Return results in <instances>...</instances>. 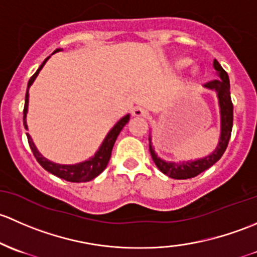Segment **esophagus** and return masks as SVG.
Listing matches in <instances>:
<instances>
[{
  "mask_svg": "<svg viewBox=\"0 0 257 257\" xmlns=\"http://www.w3.org/2000/svg\"><path fill=\"white\" fill-rule=\"evenodd\" d=\"M134 116H137V117H147L148 111L142 109V107H135Z\"/></svg>",
  "mask_w": 257,
  "mask_h": 257,
  "instance_id": "obj_1",
  "label": "esophagus"
}]
</instances>
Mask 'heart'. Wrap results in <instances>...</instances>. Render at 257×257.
Instances as JSON below:
<instances>
[{"label":"heart","mask_w":257,"mask_h":257,"mask_svg":"<svg viewBox=\"0 0 257 257\" xmlns=\"http://www.w3.org/2000/svg\"><path fill=\"white\" fill-rule=\"evenodd\" d=\"M189 59H187V58H179L176 62V65L178 68H187L189 65Z\"/></svg>","instance_id":"b5f03b06"}]
</instances>
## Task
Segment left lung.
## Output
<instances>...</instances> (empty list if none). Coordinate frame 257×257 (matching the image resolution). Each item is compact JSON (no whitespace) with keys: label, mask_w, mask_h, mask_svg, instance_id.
<instances>
[{"label":"left lung","mask_w":257,"mask_h":257,"mask_svg":"<svg viewBox=\"0 0 257 257\" xmlns=\"http://www.w3.org/2000/svg\"><path fill=\"white\" fill-rule=\"evenodd\" d=\"M214 69L218 73V79L211 80L205 84V88L215 90L218 94L219 106H220L221 113V135L220 141H219L216 150L211 153L210 156L202 158L197 161H189V162L183 163H174V162H166L157 157L155 153L152 145H151L150 139V152L153 162L157 166L162 173L166 176L171 177L174 179H188L198 176L202 172L207 171L210 168L214 163L218 162L221 158V156L225 152L227 144H229L230 136H231L232 130V121H234V106L231 102V96H230V81L227 73L221 68L218 60H214Z\"/></svg>","instance_id":"1"}]
</instances>
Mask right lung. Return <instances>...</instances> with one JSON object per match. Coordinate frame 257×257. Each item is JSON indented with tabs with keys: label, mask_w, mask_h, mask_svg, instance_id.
Segmentation results:
<instances>
[{
	"label": "right lung",
	"mask_w": 257,
	"mask_h": 257,
	"mask_svg": "<svg viewBox=\"0 0 257 257\" xmlns=\"http://www.w3.org/2000/svg\"><path fill=\"white\" fill-rule=\"evenodd\" d=\"M59 49H57L55 52H58ZM54 52V53H55ZM49 59V57L42 63V65L39 67V69L36 71V73L32 75V78L28 81L27 86V92H26V102H25V109H23V125L27 128V123H26V115H27V109H28V89L32 85V83L34 81V79L37 78L38 73L41 71L42 68L44 67V64L47 63V60ZM130 115H126L125 117L121 118L115 126H113L112 130L107 134V136L105 137L104 142H102L101 147L99 148L95 156L92 158H90L89 161H85V162L78 163V165H71V166H64V165H57V163H53L50 161L46 160L41 153L37 151L36 146H34L33 141H32L31 136L27 134L28 144H30V147L33 152L34 157H36L37 162L42 166L46 171H48L49 173L54 174V176L59 177V178L65 179L68 182H74V183H81V182H89L91 179H94L95 177L99 176L105 168H106L107 163H109L110 157H111V151H112L113 145H115L116 139H117L118 134L121 132V130L123 128V126L128 122Z\"/></svg>",
	"instance_id": "right-lung-1"
}]
</instances>
